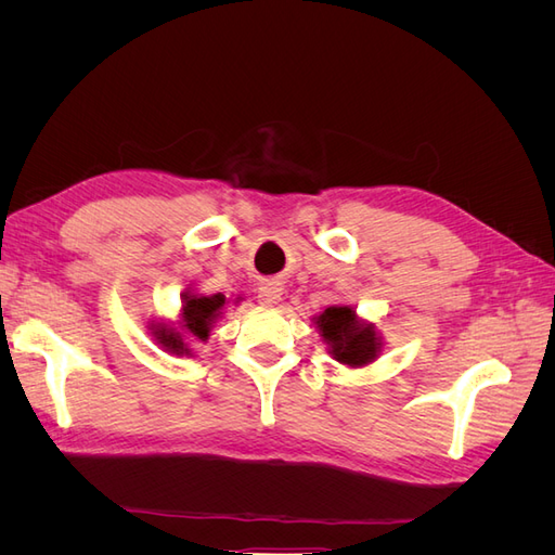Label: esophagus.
<instances>
[{"instance_id":"esophagus-1","label":"esophagus","mask_w":555,"mask_h":555,"mask_svg":"<svg viewBox=\"0 0 555 555\" xmlns=\"http://www.w3.org/2000/svg\"><path fill=\"white\" fill-rule=\"evenodd\" d=\"M259 306H263V308H273V306H278L280 304V298H282V287H280V282H266L263 287L259 289Z\"/></svg>"}]
</instances>
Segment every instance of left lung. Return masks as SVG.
<instances>
[{"label":"left lung","mask_w":555,"mask_h":555,"mask_svg":"<svg viewBox=\"0 0 555 555\" xmlns=\"http://www.w3.org/2000/svg\"><path fill=\"white\" fill-rule=\"evenodd\" d=\"M312 322L322 335L331 359L347 367L371 365L384 351V335L373 322L359 317L357 308L343 304L328 306Z\"/></svg>","instance_id":"8db88e82"}]
</instances>
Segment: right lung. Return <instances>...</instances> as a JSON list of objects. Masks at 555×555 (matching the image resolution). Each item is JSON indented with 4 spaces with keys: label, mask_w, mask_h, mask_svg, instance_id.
I'll use <instances>...</instances> for the list:
<instances>
[{
    "label": "right lung",
    "mask_w": 555,
    "mask_h": 555,
    "mask_svg": "<svg viewBox=\"0 0 555 555\" xmlns=\"http://www.w3.org/2000/svg\"><path fill=\"white\" fill-rule=\"evenodd\" d=\"M243 296L233 298V306L241 304ZM229 306L224 294H201L196 284H190L180 296V310L176 322L169 319H153L147 322L155 345L173 357H194L198 343H206L217 319H222Z\"/></svg>",
    "instance_id": "add662e5"
}]
</instances>
